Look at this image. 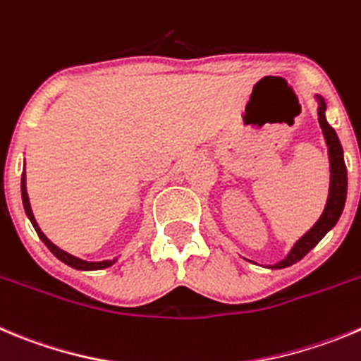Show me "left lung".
I'll list each match as a JSON object with an SVG mask.
<instances>
[{
  "instance_id": "8db88e82",
  "label": "left lung",
  "mask_w": 361,
  "mask_h": 361,
  "mask_svg": "<svg viewBox=\"0 0 361 361\" xmlns=\"http://www.w3.org/2000/svg\"><path fill=\"white\" fill-rule=\"evenodd\" d=\"M315 98L319 102V109H317V112H319V123L327 145V155H329V171H331V177H329V195H327L324 213L320 214L315 226L297 241L295 245L292 247V250L288 252V256L281 259L279 263L274 264V267H270V269H286L290 264L302 259L336 226V221H338L340 214L343 211V206H345L347 168L345 161H343L342 145H340L335 128L327 123L326 120V102H324V98L320 94H315Z\"/></svg>"
}]
</instances>
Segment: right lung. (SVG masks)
I'll return each instance as SVG.
<instances>
[{
  "mask_svg": "<svg viewBox=\"0 0 361 361\" xmlns=\"http://www.w3.org/2000/svg\"><path fill=\"white\" fill-rule=\"evenodd\" d=\"M21 197H23V206H25V213H26V216L30 218V221H32V226H34L35 233L39 234V238L42 240V243H44V245L48 247L49 250H51L53 256L59 257L62 263H66L68 267H71V269H77V270H102V269H107V267H111V264H114L116 261H118V259L84 261V259H80V257L71 256V254H68L66 250L59 249L55 243H51V241L46 238V234L41 231V227L37 226L34 213H32V207H30V198H28V193H26V173H25V171H23V175H21Z\"/></svg>",
  "mask_w": 361,
  "mask_h": 361,
  "instance_id": "1",
  "label": "right lung"
}]
</instances>
